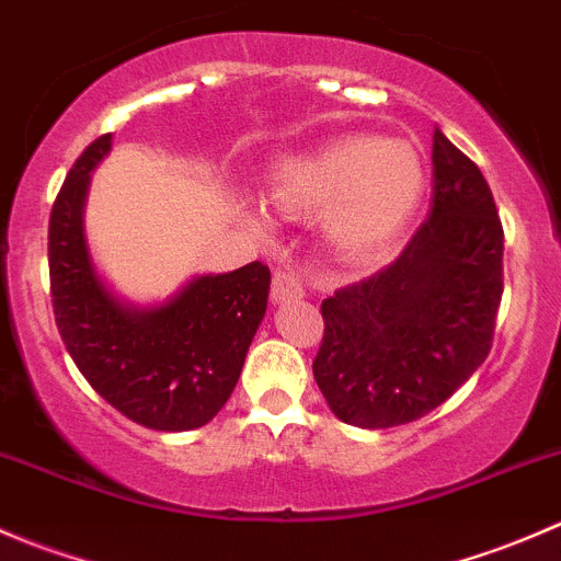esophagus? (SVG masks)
<instances>
[{
    "instance_id": "obj_1",
    "label": "esophagus",
    "mask_w": 561,
    "mask_h": 561,
    "mask_svg": "<svg viewBox=\"0 0 561 561\" xmlns=\"http://www.w3.org/2000/svg\"><path fill=\"white\" fill-rule=\"evenodd\" d=\"M301 296H304L301 276H298L293 268H276L274 279H271V298H274L276 304H285Z\"/></svg>"
}]
</instances>
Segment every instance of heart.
Segmentation results:
<instances>
[{"label": "heart", "mask_w": 561, "mask_h": 561, "mask_svg": "<svg viewBox=\"0 0 561 561\" xmlns=\"http://www.w3.org/2000/svg\"><path fill=\"white\" fill-rule=\"evenodd\" d=\"M423 190V168L407 144L344 135L274 168V201L287 211H325V236L344 257H375L404 228ZM252 225L265 214L249 206Z\"/></svg>", "instance_id": "b5f03b06"}]
</instances>
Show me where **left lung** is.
<instances>
[{"label": "left lung", "instance_id": "obj_1", "mask_svg": "<svg viewBox=\"0 0 561 561\" xmlns=\"http://www.w3.org/2000/svg\"><path fill=\"white\" fill-rule=\"evenodd\" d=\"M434 201L404 252L320 307L314 380L339 421L423 417L485 360L502 301V233L480 168L434 129Z\"/></svg>", "mask_w": 561, "mask_h": 561}]
</instances>
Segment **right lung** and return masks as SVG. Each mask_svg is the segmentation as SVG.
Returning <instances> with one entry per match:
<instances>
[{
  "instance_id": "right-lung-1",
  "label": "right lung",
  "mask_w": 561,
  "mask_h": 561,
  "mask_svg": "<svg viewBox=\"0 0 561 561\" xmlns=\"http://www.w3.org/2000/svg\"><path fill=\"white\" fill-rule=\"evenodd\" d=\"M107 151L111 135L87 146L50 208L56 328L89 386L129 421L157 432L201 428L239 382L268 307L271 271L254 260L230 274L195 276L171 301L149 309L113 296L83 233L89 181Z\"/></svg>"
}]
</instances>
